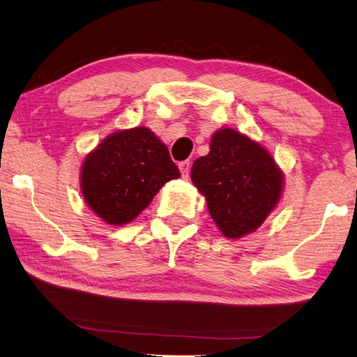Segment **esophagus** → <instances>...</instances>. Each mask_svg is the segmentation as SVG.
Wrapping results in <instances>:
<instances>
[{
    "instance_id": "obj_1",
    "label": "esophagus",
    "mask_w": 357,
    "mask_h": 357,
    "mask_svg": "<svg viewBox=\"0 0 357 357\" xmlns=\"http://www.w3.org/2000/svg\"><path fill=\"white\" fill-rule=\"evenodd\" d=\"M178 169H180V172H182L183 178L188 177V175H190V161L186 160V161L178 162Z\"/></svg>"
}]
</instances>
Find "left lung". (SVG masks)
<instances>
[{"instance_id":"1","label":"left lung","mask_w":357,"mask_h":357,"mask_svg":"<svg viewBox=\"0 0 357 357\" xmlns=\"http://www.w3.org/2000/svg\"><path fill=\"white\" fill-rule=\"evenodd\" d=\"M191 180L221 234L241 238L258 229L277 207L284 177L261 144L221 128L213 132L208 155L192 165Z\"/></svg>"}]
</instances>
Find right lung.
I'll list each match as a JSON object with an SVG mask.
<instances>
[{"label": "right lung", "instance_id": "obj_1", "mask_svg": "<svg viewBox=\"0 0 357 357\" xmlns=\"http://www.w3.org/2000/svg\"><path fill=\"white\" fill-rule=\"evenodd\" d=\"M169 150L145 126L115 131L90 151L80 172L82 196L107 225L132 221L161 186L178 178Z\"/></svg>", "mask_w": 357, "mask_h": 357}]
</instances>
